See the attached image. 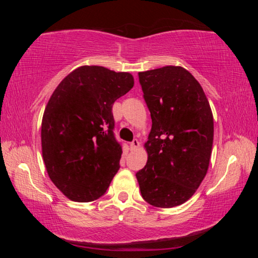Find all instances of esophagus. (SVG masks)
<instances>
[{
  "mask_svg": "<svg viewBox=\"0 0 258 258\" xmlns=\"http://www.w3.org/2000/svg\"><path fill=\"white\" fill-rule=\"evenodd\" d=\"M139 146H140V142L138 141V140H137V139L133 140V141L130 143V149H131V151L137 150L138 148H139Z\"/></svg>",
  "mask_w": 258,
  "mask_h": 258,
  "instance_id": "34e87169",
  "label": "esophagus"
}]
</instances>
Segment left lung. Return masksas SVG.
<instances>
[{
  "label": "left lung",
  "mask_w": 258,
  "mask_h": 258,
  "mask_svg": "<svg viewBox=\"0 0 258 258\" xmlns=\"http://www.w3.org/2000/svg\"><path fill=\"white\" fill-rule=\"evenodd\" d=\"M152 126L148 161L137 173L142 198L171 208L190 199L206 175L214 120L202 85L183 67L139 73Z\"/></svg>",
  "instance_id": "left-lung-1"
}]
</instances>
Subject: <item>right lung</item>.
I'll return each instance as SVG.
<instances>
[{"label": "right lung", "instance_id": "obj_1", "mask_svg": "<svg viewBox=\"0 0 258 258\" xmlns=\"http://www.w3.org/2000/svg\"><path fill=\"white\" fill-rule=\"evenodd\" d=\"M133 85L130 73L82 66L52 93L42 119L43 159L51 181L73 202L101 197L119 169L112 104Z\"/></svg>", "mask_w": 258, "mask_h": 258}]
</instances>
